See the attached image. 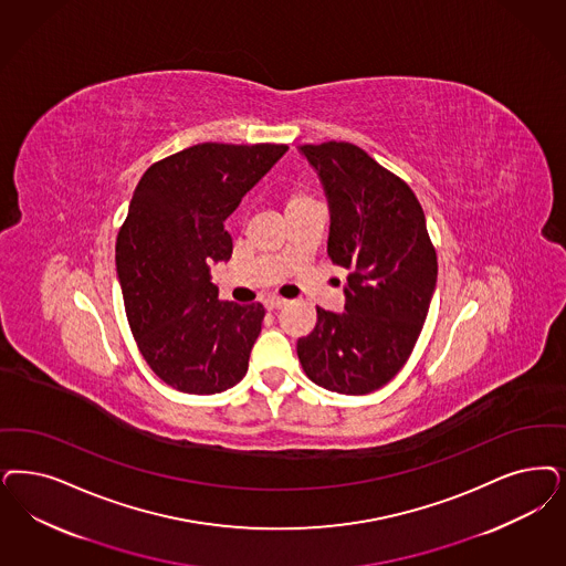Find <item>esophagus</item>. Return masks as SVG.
Instances as JSON below:
<instances>
[{
  "label": "esophagus",
  "instance_id": "1",
  "mask_svg": "<svg viewBox=\"0 0 566 566\" xmlns=\"http://www.w3.org/2000/svg\"><path fill=\"white\" fill-rule=\"evenodd\" d=\"M286 303H289L286 298H282V296H275V294H272V296H268V298L263 301L265 310H270V312H273V310H280V307H284Z\"/></svg>",
  "mask_w": 566,
  "mask_h": 566
}]
</instances>
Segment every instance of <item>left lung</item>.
<instances>
[{"label":"left lung","instance_id":"8db88e82","mask_svg":"<svg viewBox=\"0 0 566 566\" xmlns=\"http://www.w3.org/2000/svg\"><path fill=\"white\" fill-rule=\"evenodd\" d=\"M331 211L328 254L349 270L345 312L317 307L296 353L315 385L366 395L408 361L437 286V253L410 186L347 142L298 146Z\"/></svg>","mask_w":566,"mask_h":566}]
</instances>
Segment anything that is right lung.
I'll return each mask as SVG.
<instances>
[{
  "label": "right lung",
  "mask_w": 566,
  "mask_h": 566,
  "mask_svg": "<svg viewBox=\"0 0 566 566\" xmlns=\"http://www.w3.org/2000/svg\"><path fill=\"white\" fill-rule=\"evenodd\" d=\"M286 150L207 142L137 184L117 238L118 282L139 352L174 389L214 395L249 370L265 310L219 301L211 265L232 256L226 219Z\"/></svg>",
  "instance_id": "add662e5"
}]
</instances>
